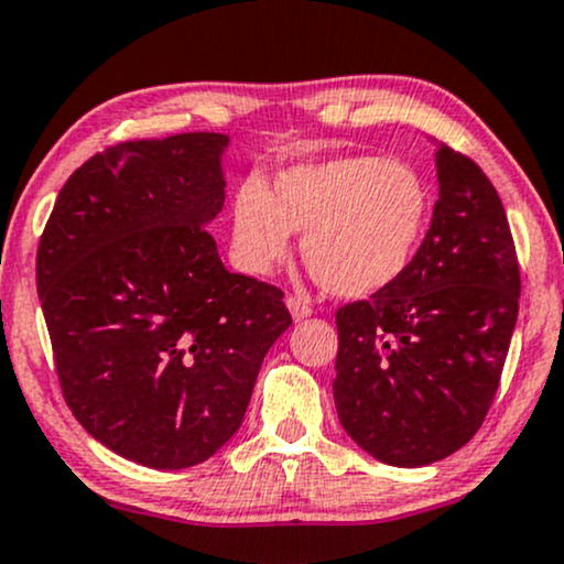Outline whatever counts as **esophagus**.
<instances>
[{
    "mask_svg": "<svg viewBox=\"0 0 564 564\" xmlns=\"http://www.w3.org/2000/svg\"><path fill=\"white\" fill-rule=\"evenodd\" d=\"M286 306H289L291 317H294L296 323H299V319H304V317L312 315V306L306 304V302H302V299H299V296H289L286 299Z\"/></svg>",
    "mask_w": 564,
    "mask_h": 564,
    "instance_id": "34e87169",
    "label": "esophagus"
}]
</instances>
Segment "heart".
Wrapping results in <instances>:
<instances>
[{
    "label": "heart",
    "mask_w": 564,
    "mask_h": 564,
    "mask_svg": "<svg viewBox=\"0 0 564 564\" xmlns=\"http://www.w3.org/2000/svg\"><path fill=\"white\" fill-rule=\"evenodd\" d=\"M432 195L409 163L338 155L278 171L270 187L247 182L231 199V254L241 270L268 275L304 234L312 278L344 299H365L401 281L430 226Z\"/></svg>",
    "instance_id": "heart-1"
}]
</instances>
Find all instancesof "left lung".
Returning a JSON list of instances; mask_svg holds the SVG:
<instances>
[{
    "label": "left lung",
    "mask_w": 564,
    "mask_h": 564,
    "mask_svg": "<svg viewBox=\"0 0 564 564\" xmlns=\"http://www.w3.org/2000/svg\"><path fill=\"white\" fill-rule=\"evenodd\" d=\"M434 163L440 199L411 268L335 312L340 426L398 468L447 458L479 432L518 319L520 270L500 195L445 142Z\"/></svg>",
    "instance_id": "8db88e82"
}]
</instances>
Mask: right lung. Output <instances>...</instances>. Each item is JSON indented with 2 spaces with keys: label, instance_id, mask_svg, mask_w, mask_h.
<instances>
[{
  "label": "right lung",
  "instance_id": "add662e5",
  "mask_svg": "<svg viewBox=\"0 0 564 564\" xmlns=\"http://www.w3.org/2000/svg\"><path fill=\"white\" fill-rule=\"evenodd\" d=\"M220 132L106 148L69 176L35 286L64 401L90 437L148 468L208 460L239 430L283 291L229 273L205 226L226 199Z\"/></svg>",
  "mask_w": 564,
  "mask_h": 564
}]
</instances>
